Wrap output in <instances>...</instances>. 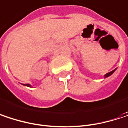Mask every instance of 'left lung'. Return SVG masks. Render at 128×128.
Here are the masks:
<instances>
[{
  "instance_id": "obj_1",
  "label": "left lung",
  "mask_w": 128,
  "mask_h": 128,
  "mask_svg": "<svg viewBox=\"0 0 128 128\" xmlns=\"http://www.w3.org/2000/svg\"><path fill=\"white\" fill-rule=\"evenodd\" d=\"M116 70V68L115 70H112V71H111V72H108V73H106V75L104 76V78H108V77H109L110 76H111V75H112V74H113V73H114V72H115V70Z\"/></svg>"
}]
</instances>
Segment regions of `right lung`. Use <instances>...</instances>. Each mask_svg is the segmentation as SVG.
I'll return each instance as SVG.
<instances>
[{"instance_id":"right-lung-1","label":"right lung","mask_w":128,"mask_h":128,"mask_svg":"<svg viewBox=\"0 0 128 128\" xmlns=\"http://www.w3.org/2000/svg\"><path fill=\"white\" fill-rule=\"evenodd\" d=\"M22 85H24V86H28V87H31V86L28 84H22Z\"/></svg>"}]
</instances>
